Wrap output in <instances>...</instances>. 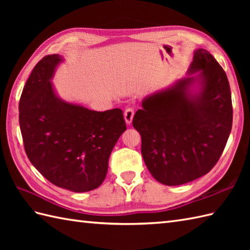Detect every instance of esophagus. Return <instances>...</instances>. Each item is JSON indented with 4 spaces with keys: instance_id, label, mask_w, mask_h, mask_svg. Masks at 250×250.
<instances>
[{
    "instance_id": "obj_1",
    "label": "esophagus",
    "mask_w": 250,
    "mask_h": 250,
    "mask_svg": "<svg viewBox=\"0 0 250 250\" xmlns=\"http://www.w3.org/2000/svg\"><path fill=\"white\" fill-rule=\"evenodd\" d=\"M125 124L126 125H131L132 124V120H133V117H134V109L132 107L126 108L125 110Z\"/></svg>"
}]
</instances>
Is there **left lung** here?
I'll use <instances>...</instances> for the list:
<instances>
[{
	"instance_id": "obj_1",
	"label": "left lung",
	"mask_w": 250,
	"mask_h": 250,
	"mask_svg": "<svg viewBox=\"0 0 250 250\" xmlns=\"http://www.w3.org/2000/svg\"><path fill=\"white\" fill-rule=\"evenodd\" d=\"M187 75L148 94L133 118L148 171L167 186L208 173L232 129L230 84L215 58L195 49Z\"/></svg>"
}]
</instances>
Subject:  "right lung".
<instances>
[{
  "label": "right lung",
  "instance_id": "obj_1",
  "mask_svg": "<svg viewBox=\"0 0 250 250\" xmlns=\"http://www.w3.org/2000/svg\"><path fill=\"white\" fill-rule=\"evenodd\" d=\"M62 62V56H47L32 71L19 102L21 135L30 162L46 179L87 192L104 182L126 126L120 108L97 111L61 99L51 81Z\"/></svg>",
  "mask_w": 250,
  "mask_h": 250
}]
</instances>
